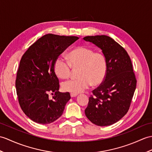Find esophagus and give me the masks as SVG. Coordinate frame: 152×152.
I'll return each mask as SVG.
<instances>
[{
    "mask_svg": "<svg viewBox=\"0 0 152 152\" xmlns=\"http://www.w3.org/2000/svg\"><path fill=\"white\" fill-rule=\"evenodd\" d=\"M77 95V94H75V93H70V96H71L72 98V97H76Z\"/></svg>",
    "mask_w": 152,
    "mask_h": 152,
    "instance_id": "1",
    "label": "esophagus"
}]
</instances>
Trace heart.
<instances>
[{"mask_svg":"<svg viewBox=\"0 0 152 152\" xmlns=\"http://www.w3.org/2000/svg\"><path fill=\"white\" fill-rule=\"evenodd\" d=\"M69 62L58 58L54 64L55 75L60 79H66L71 75L72 68L79 69L77 79L63 82L62 89L75 94L82 93L91 85L98 86L104 82L107 75V63L105 56L100 52H94L89 47L79 46L67 54Z\"/></svg>","mask_w":152,"mask_h":152,"instance_id":"heart-1","label":"heart"}]
</instances>
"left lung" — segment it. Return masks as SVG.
<instances>
[{
	"label": "left lung",
	"mask_w": 152,
	"mask_h": 152,
	"mask_svg": "<svg viewBox=\"0 0 152 152\" xmlns=\"http://www.w3.org/2000/svg\"><path fill=\"white\" fill-rule=\"evenodd\" d=\"M83 39L99 47L107 63L105 78L92 91L85 113L94 124L110 126L128 113L136 89L131 59L125 49L110 37L86 36Z\"/></svg>",
	"instance_id": "1"
}]
</instances>
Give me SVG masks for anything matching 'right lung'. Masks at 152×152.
Instances as JSON below:
<instances>
[{
  "mask_svg": "<svg viewBox=\"0 0 152 152\" xmlns=\"http://www.w3.org/2000/svg\"><path fill=\"white\" fill-rule=\"evenodd\" d=\"M76 36L48 34L39 39L21 58L15 80L20 106L28 117L39 124H50L63 114L70 99L59 92L54 64L59 56L78 39ZM54 94L52 99L49 94Z\"/></svg>",
  "mask_w": 152,
  "mask_h": 152,
  "instance_id": "1",
  "label": "right lung"
}]
</instances>
